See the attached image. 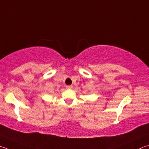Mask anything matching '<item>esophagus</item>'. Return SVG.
Instances as JSON below:
<instances>
[{
  "mask_svg": "<svg viewBox=\"0 0 149 149\" xmlns=\"http://www.w3.org/2000/svg\"><path fill=\"white\" fill-rule=\"evenodd\" d=\"M72 87H73V86L72 85H68V86H66V88L67 89H72Z\"/></svg>",
  "mask_w": 149,
  "mask_h": 149,
  "instance_id": "34e87169",
  "label": "esophagus"
}]
</instances>
